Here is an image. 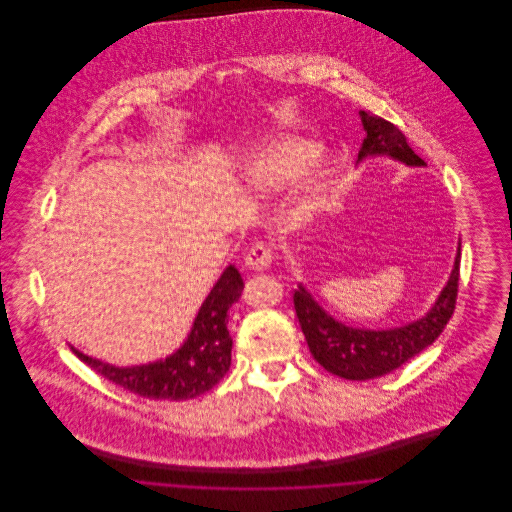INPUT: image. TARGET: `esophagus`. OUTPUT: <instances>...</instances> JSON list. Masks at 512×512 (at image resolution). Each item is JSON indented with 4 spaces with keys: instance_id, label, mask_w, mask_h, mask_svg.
I'll use <instances>...</instances> for the list:
<instances>
[{
    "instance_id": "obj_1",
    "label": "esophagus",
    "mask_w": 512,
    "mask_h": 512,
    "mask_svg": "<svg viewBox=\"0 0 512 512\" xmlns=\"http://www.w3.org/2000/svg\"><path fill=\"white\" fill-rule=\"evenodd\" d=\"M274 259L272 249L265 244H255L249 247L247 255H245V265L253 270H267Z\"/></svg>"
}]
</instances>
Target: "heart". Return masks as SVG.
<instances>
[{
    "mask_svg": "<svg viewBox=\"0 0 512 512\" xmlns=\"http://www.w3.org/2000/svg\"><path fill=\"white\" fill-rule=\"evenodd\" d=\"M322 147L307 138H278L255 149L247 163L245 176L249 186L255 190H278L293 182L299 174L307 171L320 155ZM326 171L311 172L305 182V192L315 195L322 190Z\"/></svg>",
    "mask_w": 512,
    "mask_h": 512,
    "instance_id": "heart-1",
    "label": "heart"
}]
</instances>
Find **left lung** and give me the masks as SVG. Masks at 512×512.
Wrapping results in <instances>:
<instances>
[{
  "label": "left lung",
  "mask_w": 512,
  "mask_h": 512,
  "mask_svg": "<svg viewBox=\"0 0 512 512\" xmlns=\"http://www.w3.org/2000/svg\"><path fill=\"white\" fill-rule=\"evenodd\" d=\"M365 140L359 151V161L366 155H390L407 165H424V161L409 146L405 134L390 121L361 111ZM461 245L449 282L439 293L430 313L407 326L391 330H357L330 317L303 286L293 292V307L307 345L318 365L345 380L380 378L405 365L422 349L438 340L439 334L453 317L459 292Z\"/></svg>",
  "instance_id": "1"
}]
</instances>
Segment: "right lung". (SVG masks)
<instances>
[{"mask_svg": "<svg viewBox=\"0 0 512 512\" xmlns=\"http://www.w3.org/2000/svg\"><path fill=\"white\" fill-rule=\"evenodd\" d=\"M244 280L238 268H226L203 301L194 328L184 345L165 361L151 365L119 366L101 363L78 349L74 355L109 382L140 397L157 401H186L213 390L230 368L232 338L228 334V309L242 295Z\"/></svg>", "mask_w": 512, "mask_h": 512, "instance_id": "obj_1", "label": "right lung"}]
</instances>
